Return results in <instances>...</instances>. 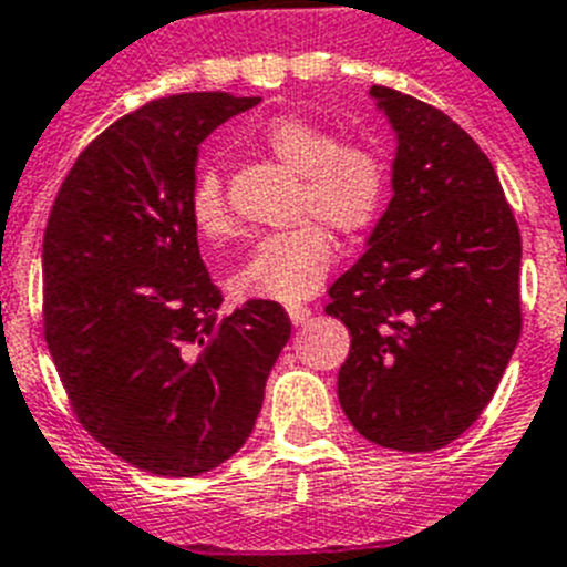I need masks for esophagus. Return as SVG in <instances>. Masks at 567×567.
<instances>
[{"label": "esophagus", "mask_w": 567, "mask_h": 567, "mask_svg": "<svg viewBox=\"0 0 567 567\" xmlns=\"http://www.w3.org/2000/svg\"><path fill=\"white\" fill-rule=\"evenodd\" d=\"M289 320H292L295 326H303L306 320L311 318V309L309 306H303V303H295V306H289Z\"/></svg>", "instance_id": "obj_1"}]
</instances>
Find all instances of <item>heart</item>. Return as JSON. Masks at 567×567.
I'll list each match as a JSON object with an SVG mask.
<instances>
[{
	"instance_id": "heart-1",
	"label": "heart",
	"mask_w": 567,
	"mask_h": 567,
	"mask_svg": "<svg viewBox=\"0 0 567 567\" xmlns=\"http://www.w3.org/2000/svg\"><path fill=\"white\" fill-rule=\"evenodd\" d=\"M278 163L300 174L292 230L261 238L230 278L244 300L298 303L318 292L334 261V244L323 230L342 238L365 236L379 225L391 199V165L365 143H337V134L309 117L284 114L258 132ZM188 213L205 238H227L236 230L225 182L213 165L196 171Z\"/></svg>"
}]
</instances>
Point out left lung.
<instances>
[{
    "instance_id": "8db88e82",
    "label": "left lung",
    "mask_w": 567,
    "mask_h": 567,
    "mask_svg": "<svg viewBox=\"0 0 567 567\" xmlns=\"http://www.w3.org/2000/svg\"><path fill=\"white\" fill-rule=\"evenodd\" d=\"M399 137L393 199L329 289L337 377L368 441L430 453L477 422L520 340V230L481 145L441 109L371 86Z\"/></svg>"
}]
</instances>
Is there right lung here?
<instances>
[{
	"instance_id": "add662e5",
	"label": "right lung",
	"mask_w": 567,
	"mask_h": 567,
	"mask_svg": "<svg viewBox=\"0 0 567 567\" xmlns=\"http://www.w3.org/2000/svg\"><path fill=\"white\" fill-rule=\"evenodd\" d=\"M261 97L185 92L103 128L44 230V340L78 422L152 475L194 477L249 439L292 334L275 300L221 315L188 194L199 143Z\"/></svg>"
}]
</instances>
